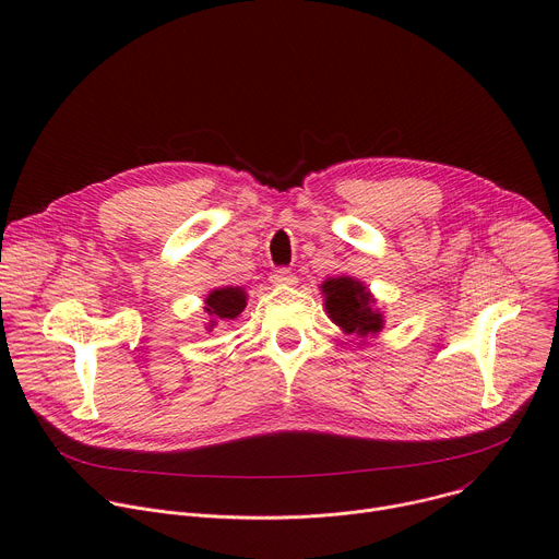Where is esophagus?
Returning a JSON list of instances; mask_svg holds the SVG:
<instances>
[{"label": "esophagus", "mask_w": 559, "mask_h": 559, "mask_svg": "<svg viewBox=\"0 0 559 559\" xmlns=\"http://www.w3.org/2000/svg\"><path fill=\"white\" fill-rule=\"evenodd\" d=\"M271 284L273 286H293L295 284V275L288 269H277L271 273Z\"/></svg>", "instance_id": "1"}]
</instances>
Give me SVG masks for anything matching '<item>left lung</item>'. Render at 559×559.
<instances>
[{
  "instance_id": "1",
  "label": "left lung",
  "mask_w": 559,
  "mask_h": 559,
  "mask_svg": "<svg viewBox=\"0 0 559 559\" xmlns=\"http://www.w3.org/2000/svg\"><path fill=\"white\" fill-rule=\"evenodd\" d=\"M324 297V311L329 320L345 331L347 335L360 337V345L365 340L376 337L384 326V316L376 307V297L367 288L365 282L352 275H337L326 277L320 284Z\"/></svg>"
}]
</instances>
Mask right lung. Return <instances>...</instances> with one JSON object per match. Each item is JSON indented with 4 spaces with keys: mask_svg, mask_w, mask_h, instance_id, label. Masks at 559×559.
Returning <instances> with one entry per match:
<instances>
[{
    "mask_svg": "<svg viewBox=\"0 0 559 559\" xmlns=\"http://www.w3.org/2000/svg\"><path fill=\"white\" fill-rule=\"evenodd\" d=\"M246 299H248V293L241 286H224V288L210 290L203 307V311L210 318L205 324V331H212L219 324V320H235L246 309Z\"/></svg>",
    "mask_w": 559,
    "mask_h": 559,
    "instance_id": "right-lung-1",
    "label": "right lung"
}]
</instances>
